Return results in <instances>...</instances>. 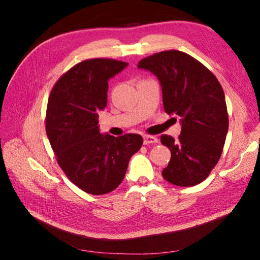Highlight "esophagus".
Here are the masks:
<instances>
[{
  "mask_svg": "<svg viewBox=\"0 0 260 260\" xmlns=\"http://www.w3.org/2000/svg\"><path fill=\"white\" fill-rule=\"evenodd\" d=\"M157 142H158V139H157L156 137H153V136H144L143 137V143H144V145L155 144Z\"/></svg>",
  "mask_w": 260,
  "mask_h": 260,
  "instance_id": "obj_1",
  "label": "esophagus"
}]
</instances>
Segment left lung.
Here are the masks:
<instances>
[{"mask_svg": "<svg viewBox=\"0 0 260 260\" xmlns=\"http://www.w3.org/2000/svg\"><path fill=\"white\" fill-rule=\"evenodd\" d=\"M138 68L156 76L165 112L180 118L178 140L160 137L171 153L164 179L178 186L201 183L217 165L229 128L221 85L199 60L176 50L143 58Z\"/></svg>", "mask_w": 260, "mask_h": 260, "instance_id": "obj_1", "label": "left lung"}]
</instances>
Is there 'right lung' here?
Returning <instances> with one entry per match:
<instances>
[{"instance_id": "right-lung-1", "label": "right lung", "mask_w": 260, "mask_h": 260, "mask_svg": "<svg viewBox=\"0 0 260 260\" xmlns=\"http://www.w3.org/2000/svg\"><path fill=\"white\" fill-rule=\"evenodd\" d=\"M127 66L106 58L81 61L59 78L50 94L46 135L60 168L89 194L114 191L143 144L139 135L115 138L100 132L99 112L107 105L108 80Z\"/></svg>"}]
</instances>
